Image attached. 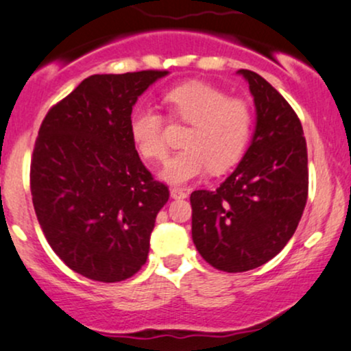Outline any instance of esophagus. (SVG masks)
<instances>
[{"label":"esophagus","instance_id":"obj_1","mask_svg":"<svg viewBox=\"0 0 351 351\" xmlns=\"http://www.w3.org/2000/svg\"><path fill=\"white\" fill-rule=\"evenodd\" d=\"M170 196L173 199H184L188 196V191L183 188H171L170 189Z\"/></svg>","mask_w":351,"mask_h":351}]
</instances>
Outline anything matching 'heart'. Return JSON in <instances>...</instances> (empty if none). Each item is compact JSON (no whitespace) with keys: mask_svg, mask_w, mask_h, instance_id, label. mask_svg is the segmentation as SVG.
<instances>
[{"mask_svg":"<svg viewBox=\"0 0 351 351\" xmlns=\"http://www.w3.org/2000/svg\"><path fill=\"white\" fill-rule=\"evenodd\" d=\"M165 104L173 117L191 123V128L183 138L186 148L168 158L160 170L163 181L186 184L208 168L228 170L243 156L252 128V112L244 100L229 99L219 88L191 80L170 88ZM130 135L145 158H165V122L155 108H136L130 117Z\"/></svg>","mask_w":351,"mask_h":351,"instance_id":"b5f03b06","label":"heart"}]
</instances>
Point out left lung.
Here are the masks:
<instances>
[{"label": "left lung", "instance_id": "left-lung-1", "mask_svg": "<svg viewBox=\"0 0 351 351\" xmlns=\"http://www.w3.org/2000/svg\"><path fill=\"white\" fill-rule=\"evenodd\" d=\"M249 86L256 127L236 170L216 191L191 201L193 243L206 263L244 272L276 257L293 236L307 203V143L292 107L259 74L236 72Z\"/></svg>", "mask_w": 351, "mask_h": 351}]
</instances>
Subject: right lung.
Here are the masks:
<instances>
[{
  "instance_id": "obj_1",
  "label": "right lung",
  "mask_w": 351,
  "mask_h": 351,
  "mask_svg": "<svg viewBox=\"0 0 351 351\" xmlns=\"http://www.w3.org/2000/svg\"><path fill=\"white\" fill-rule=\"evenodd\" d=\"M168 71L95 74L47 112L31 162V195L47 243L72 271L120 282L147 263L170 193L130 135L140 95Z\"/></svg>"
}]
</instances>
